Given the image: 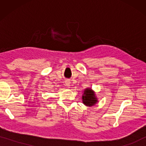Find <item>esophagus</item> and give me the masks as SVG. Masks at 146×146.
I'll list each match as a JSON object with an SVG mask.
<instances>
[{
    "instance_id": "1",
    "label": "esophagus",
    "mask_w": 146,
    "mask_h": 146,
    "mask_svg": "<svg viewBox=\"0 0 146 146\" xmlns=\"http://www.w3.org/2000/svg\"><path fill=\"white\" fill-rule=\"evenodd\" d=\"M65 86H66L67 88H70V82L69 80H66L65 81Z\"/></svg>"
}]
</instances>
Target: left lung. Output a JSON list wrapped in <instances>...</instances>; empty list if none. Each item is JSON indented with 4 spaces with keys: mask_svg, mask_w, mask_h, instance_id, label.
I'll return each instance as SVG.
<instances>
[{
    "mask_svg": "<svg viewBox=\"0 0 146 146\" xmlns=\"http://www.w3.org/2000/svg\"><path fill=\"white\" fill-rule=\"evenodd\" d=\"M82 100L84 104L89 107L93 106L98 102L95 92L92 90L91 88H86L84 89L82 96Z\"/></svg>",
    "mask_w": 146,
    "mask_h": 146,
    "instance_id": "obj_1",
    "label": "left lung"
}]
</instances>
